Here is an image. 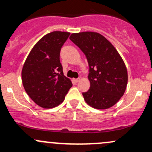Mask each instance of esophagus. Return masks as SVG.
Here are the masks:
<instances>
[{
    "instance_id": "1",
    "label": "esophagus",
    "mask_w": 152,
    "mask_h": 152,
    "mask_svg": "<svg viewBox=\"0 0 152 152\" xmlns=\"http://www.w3.org/2000/svg\"><path fill=\"white\" fill-rule=\"evenodd\" d=\"M73 81H74L75 82H76V83H77V82H79V81H80V79H79V78H78V79H73Z\"/></svg>"
}]
</instances>
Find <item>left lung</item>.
Segmentation results:
<instances>
[{
    "label": "left lung",
    "instance_id": "8db88e82",
    "mask_svg": "<svg viewBox=\"0 0 152 152\" xmlns=\"http://www.w3.org/2000/svg\"><path fill=\"white\" fill-rule=\"evenodd\" d=\"M70 39L85 53L89 65L90 88L82 93L87 104L105 110L123 96L128 74L121 56L110 41L96 32L72 34Z\"/></svg>",
    "mask_w": 152,
    "mask_h": 152
}]
</instances>
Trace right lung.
Returning <instances> with one entry per match:
<instances>
[{
  "label": "right lung",
  "mask_w": 152,
  "mask_h": 152,
  "mask_svg": "<svg viewBox=\"0 0 152 152\" xmlns=\"http://www.w3.org/2000/svg\"><path fill=\"white\" fill-rule=\"evenodd\" d=\"M69 32L53 31L41 38L29 53L22 70V82L29 97L42 108L60 104L72 87L59 60Z\"/></svg>",
  "instance_id": "obj_1"
}]
</instances>
